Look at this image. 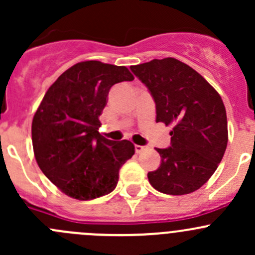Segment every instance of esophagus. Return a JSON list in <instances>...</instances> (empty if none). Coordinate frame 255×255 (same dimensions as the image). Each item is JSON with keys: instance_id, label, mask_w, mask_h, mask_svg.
Returning <instances> with one entry per match:
<instances>
[{"instance_id": "esophagus-1", "label": "esophagus", "mask_w": 255, "mask_h": 255, "mask_svg": "<svg viewBox=\"0 0 255 255\" xmlns=\"http://www.w3.org/2000/svg\"><path fill=\"white\" fill-rule=\"evenodd\" d=\"M134 149H135V153H140V151L145 150L146 146L145 145H138V144H135Z\"/></svg>"}]
</instances>
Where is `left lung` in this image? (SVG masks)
Returning <instances> with one entry per match:
<instances>
[{
	"mask_svg": "<svg viewBox=\"0 0 255 255\" xmlns=\"http://www.w3.org/2000/svg\"><path fill=\"white\" fill-rule=\"evenodd\" d=\"M148 87L156 122L173 126L171 145L156 148L161 163L148 173L151 186L168 195H186L206 184L227 148V116L218 92L191 66L174 58L130 66Z\"/></svg>",
	"mask_w": 255,
	"mask_h": 255,
	"instance_id": "8db88e82",
	"label": "left lung"
}]
</instances>
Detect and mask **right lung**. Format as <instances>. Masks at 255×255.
Segmentation results:
<instances>
[{
  "instance_id": "obj_1",
  "label": "right lung",
  "mask_w": 255,
  "mask_h": 255,
  "mask_svg": "<svg viewBox=\"0 0 255 255\" xmlns=\"http://www.w3.org/2000/svg\"><path fill=\"white\" fill-rule=\"evenodd\" d=\"M134 79L126 66L81 61L45 92L32 122L35 160L68 196L86 201L115 190L120 169L134 154L132 142L100 134L110 89Z\"/></svg>"
}]
</instances>
